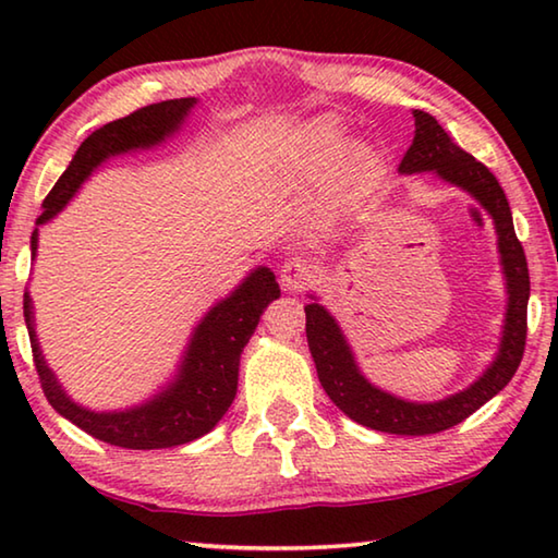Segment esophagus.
I'll list each match as a JSON object with an SVG mask.
<instances>
[{"label": "esophagus", "mask_w": 558, "mask_h": 558, "mask_svg": "<svg viewBox=\"0 0 558 558\" xmlns=\"http://www.w3.org/2000/svg\"><path fill=\"white\" fill-rule=\"evenodd\" d=\"M315 278V268L310 266L307 260H300V258H292L286 260L280 266V286L286 288L288 292H298L305 286H310Z\"/></svg>", "instance_id": "34e87169"}]
</instances>
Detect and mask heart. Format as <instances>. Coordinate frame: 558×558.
Returning <instances> with one entry per match:
<instances>
[{
    "label": "heart",
    "mask_w": 558,
    "mask_h": 558,
    "mask_svg": "<svg viewBox=\"0 0 558 558\" xmlns=\"http://www.w3.org/2000/svg\"><path fill=\"white\" fill-rule=\"evenodd\" d=\"M344 140L342 120L317 116L300 128L292 149V174L302 182H315L327 172L332 186H352L369 179L379 167V153L359 140Z\"/></svg>",
    "instance_id": "heart-1"
}]
</instances>
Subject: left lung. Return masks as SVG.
<instances>
[{"label": "left lung", "instance_id": "8db88e82", "mask_svg": "<svg viewBox=\"0 0 558 558\" xmlns=\"http://www.w3.org/2000/svg\"><path fill=\"white\" fill-rule=\"evenodd\" d=\"M415 132L413 143L405 149L399 165L401 174H423L442 179L450 186H458L472 196L495 223L499 266L505 272L507 310L502 337L493 362L472 381L468 389L440 401H409L374 386L362 374L356 356L349 347L347 337L337 319L329 315L325 305H319L315 295H310L305 305L307 315V347L315 359L317 379L323 384L329 399L349 418L362 426L396 436H430V433L448 430L458 426L497 396L512 381L526 342V302H529V270L522 243L517 241L512 211L499 186L497 177L477 162L475 157L460 149L448 132L438 125V120L423 110H413Z\"/></svg>", "mask_w": 558, "mask_h": 558}]
</instances>
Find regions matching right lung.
<instances>
[{
    "instance_id": "obj_1",
    "label": "right lung",
    "mask_w": 558,
    "mask_h": 558,
    "mask_svg": "<svg viewBox=\"0 0 558 558\" xmlns=\"http://www.w3.org/2000/svg\"><path fill=\"white\" fill-rule=\"evenodd\" d=\"M196 98H177L140 108L128 118L112 120L100 130L90 132L75 149L71 165L46 196L36 226L49 223L63 211L83 182L112 157L153 149L162 145L174 132L182 130ZM39 248V229L32 233V258ZM280 298V288L272 270L266 266L253 268L229 295L216 302L199 325L194 327L182 362L162 389L147 401L120 411H93L75 403L56 374L49 369L36 337V319L32 295L24 292V319L29 329L34 364L39 372L44 393L49 403L69 418L73 426L102 442L130 450H157L192 442L214 430L223 418L239 389L241 352L256 332L263 310Z\"/></svg>"
}]
</instances>
